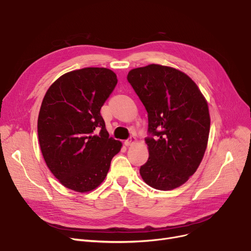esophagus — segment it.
Returning <instances> with one entry per match:
<instances>
[{
  "instance_id": "esophagus-1",
  "label": "esophagus",
  "mask_w": 251,
  "mask_h": 251,
  "mask_svg": "<svg viewBox=\"0 0 251 251\" xmlns=\"http://www.w3.org/2000/svg\"><path fill=\"white\" fill-rule=\"evenodd\" d=\"M135 142H136V138L133 135H131L127 140L124 141V144L126 147H130V146H132V144H134Z\"/></svg>"
}]
</instances>
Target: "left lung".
Here are the masks:
<instances>
[{
  "mask_svg": "<svg viewBox=\"0 0 251 251\" xmlns=\"http://www.w3.org/2000/svg\"><path fill=\"white\" fill-rule=\"evenodd\" d=\"M127 80L149 117L150 156L139 173L152 188H177L203 157L210 126L206 100L190 77L167 66L133 69Z\"/></svg>",
  "mask_w": 251,
  "mask_h": 251,
  "instance_id": "left-lung-1",
  "label": "left lung"
}]
</instances>
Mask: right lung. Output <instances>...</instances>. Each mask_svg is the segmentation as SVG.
I'll return each instance as SVG.
<instances>
[{
	"label": "right lung",
	"instance_id": "add662e5",
	"mask_svg": "<svg viewBox=\"0 0 251 251\" xmlns=\"http://www.w3.org/2000/svg\"><path fill=\"white\" fill-rule=\"evenodd\" d=\"M117 82L110 69L83 68L62 75L47 91L38 114V141L47 166L65 187L78 192L97 188L121 150L100 115Z\"/></svg>",
	"mask_w": 251,
	"mask_h": 251
}]
</instances>
